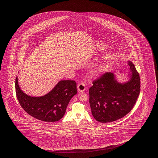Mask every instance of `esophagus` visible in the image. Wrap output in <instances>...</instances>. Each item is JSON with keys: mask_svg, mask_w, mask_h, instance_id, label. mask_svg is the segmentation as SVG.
<instances>
[{"mask_svg": "<svg viewBox=\"0 0 158 158\" xmlns=\"http://www.w3.org/2000/svg\"><path fill=\"white\" fill-rule=\"evenodd\" d=\"M77 89L79 92H83L85 90V84L83 83H81L79 84L77 86Z\"/></svg>", "mask_w": 158, "mask_h": 158, "instance_id": "esophagus-1", "label": "esophagus"}]
</instances>
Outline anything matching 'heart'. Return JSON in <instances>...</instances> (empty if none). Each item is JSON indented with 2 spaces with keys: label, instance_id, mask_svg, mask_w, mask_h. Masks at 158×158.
<instances>
[{
  "label": "heart",
  "instance_id": "1",
  "mask_svg": "<svg viewBox=\"0 0 158 158\" xmlns=\"http://www.w3.org/2000/svg\"><path fill=\"white\" fill-rule=\"evenodd\" d=\"M107 68L105 66H99L93 72V75H98L101 74L102 73L106 72L107 70Z\"/></svg>",
  "mask_w": 158,
  "mask_h": 158
}]
</instances>
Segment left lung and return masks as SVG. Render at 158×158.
<instances>
[{
  "label": "left lung",
  "mask_w": 158,
  "mask_h": 158,
  "mask_svg": "<svg viewBox=\"0 0 158 158\" xmlns=\"http://www.w3.org/2000/svg\"><path fill=\"white\" fill-rule=\"evenodd\" d=\"M132 72L127 83H118L112 73L106 72L93 81L89 89L92 115L102 123L120 119L129 113L137 101L140 92V79L133 63L128 61Z\"/></svg>",
  "instance_id": "8db88e82"
}]
</instances>
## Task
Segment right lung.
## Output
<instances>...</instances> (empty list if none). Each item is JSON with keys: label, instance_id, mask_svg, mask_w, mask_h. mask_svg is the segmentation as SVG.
Instances as JSON below:
<instances>
[{"label": "right lung", "instance_id": "add662e5", "mask_svg": "<svg viewBox=\"0 0 158 158\" xmlns=\"http://www.w3.org/2000/svg\"><path fill=\"white\" fill-rule=\"evenodd\" d=\"M16 96L21 107L28 114L45 122H55L61 119L72 97L77 93L74 81H60L48 94L32 97L21 90L15 78Z\"/></svg>", "mask_w": 158, "mask_h": 158}]
</instances>
